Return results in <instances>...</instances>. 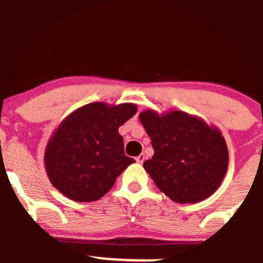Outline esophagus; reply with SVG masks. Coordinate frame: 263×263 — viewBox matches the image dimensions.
Returning <instances> with one entry per match:
<instances>
[{
  "mask_svg": "<svg viewBox=\"0 0 263 263\" xmlns=\"http://www.w3.org/2000/svg\"><path fill=\"white\" fill-rule=\"evenodd\" d=\"M144 159H146V156L144 155H140V156L136 157V162L137 163H143Z\"/></svg>",
  "mask_w": 263,
  "mask_h": 263,
  "instance_id": "obj_1",
  "label": "esophagus"
}]
</instances>
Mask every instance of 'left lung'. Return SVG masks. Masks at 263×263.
Instances as JSON below:
<instances>
[{
  "instance_id": "left-lung-1",
  "label": "left lung",
  "mask_w": 263,
  "mask_h": 263,
  "mask_svg": "<svg viewBox=\"0 0 263 263\" xmlns=\"http://www.w3.org/2000/svg\"><path fill=\"white\" fill-rule=\"evenodd\" d=\"M140 121L152 140L155 155L143 168L162 193L179 204L209 198L224 179L229 164L220 129L200 117L171 110H144Z\"/></svg>"
}]
</instances>
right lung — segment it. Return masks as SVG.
<instances>
[{
	"mask_svg": "<svg viewBox=\"0 0 263 263\" xmlns=\"http://www.w3.org/2000/svg\"><path fill=\"white\" fill-rule=\"evenodd\" d=\"M136 112L131 102H91L69 114L45 146L44 167L54 188L78 203L104 197L135 162L125 156L119 127Z\"/></svg>",
	"mask_w": 263,
	"mask_h": 263,
	"instance_id": "add662e5",
	"label": "right lung"
}]
</instances>
